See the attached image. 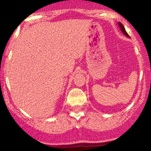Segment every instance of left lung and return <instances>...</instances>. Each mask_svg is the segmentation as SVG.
<instances>
[{"label": "left lung", "instance_id": "1", "mask_svg": "<svg viewBox=\"0 0 151 151\" xmlns=\"http://www.w3.org/2000/svg\"><path fill=\"white\" fill-rule=\"evenodd\" d=\"M118 25H119L120 28H121V31H122V33H123V34H124L126 36H128V37H129V34H128L127 32L126 31V30H125L124 27H123V25H122V24H121V22H118Z\"/></svg>", "mask_w": 151, "mask_h": 151}]
</instances>
